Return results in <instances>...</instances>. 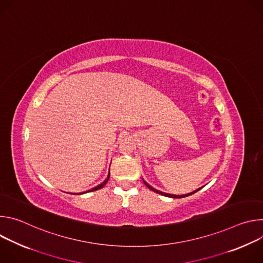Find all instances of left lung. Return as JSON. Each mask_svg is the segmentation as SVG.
Wrapping results in <instances>:
<instances>
[{
  "label": "left lung",
  "mask_w": 263,
  "mask_h": 263,
  "mask_svg": "<svg viewBox=\"0 0 263 263\" xmlns=\"http://www.w3.org/2000/svg\"><path fill=\"white\" fill-rule=\"evenodd\" d=\"M144 182V181H143ZM144 184L146 185V187H148L149 190L151 191H153L154 193H157V194H160V195H162V196H165V197H170V198H176V199H181V198H185V197H189V196H191V195H193V194H195V193H197L199 190H197V191H195V192H193V193H191V194H187V195H181V196H176V195H170V194H165V193H162V192H159V191H157V190H155V189H153L152 186H149L146 182H144Z\"/></svg>",
  "instance_id": "obj_1"
}]
</instances>
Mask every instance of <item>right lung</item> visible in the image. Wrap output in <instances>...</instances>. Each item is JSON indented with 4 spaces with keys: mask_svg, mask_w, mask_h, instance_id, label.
<instances>
[{
    "mask_svg": "<svg viewBox=\"0 0 263 263\" xmlns=\"http://www.w3.org/2000/svg\"><path fill=\"white\" fill-rule=\"evenodd\" d=\"M109 177H110V171H109V174H108V177H107V179L102 183V184H100V185H98L97 187H93V189L92 190H90V191H88V192H95V191H98V190H101L102 189V187L108 182V180H109ZM82 194H84V193H82ZM79 195V194H78Z\"/></svg>",
    "mask_w": 263,
    "mask_h": 263,
    "instance_id": "add662e5",
    "label": "right lung"
}]
</instances>
